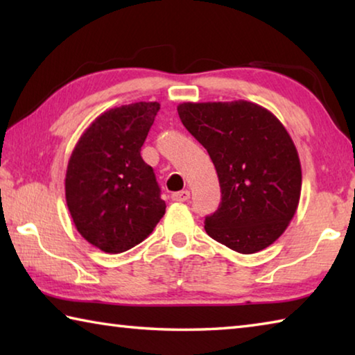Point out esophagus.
<instances>
[{"mask_svg": "<svg viewBox=\"0 0 355 355\" xmlns=\"http://www.w3.org/2000/svg\"><path fill=\"white\" fill-rule=\"evenodd\" d=\"M189 196H191L189 191H188V189H183V191L173 192V194H172V200H175V202H188Z\"/></svg>", "mask_w": 355, "mask_h": 355, "instance_id": "34e87169", "label": "esophagus"}]
</instances>
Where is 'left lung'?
Returning a JSON list of instances; mask_svg holds the SVG:
<instances>
[{"instance_id":"obj_1","label":"left lung","mask_w":355,"mask_h":355,"mask_svg":"<svg viewBox=\"0 0 355 355\" xmlns=\"http://www.w3.org/2000/svg\"><path fill=\"white\" fill-rule=\"evenodd\" d=\"M177 111L218 172L222 199L205 218L207 233L239 254L266 249L290 225L300 199L291 136L271 111L245 100L182 103Z\"/></svg>"}]
</instances>
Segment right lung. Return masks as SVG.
<instances>
[{
    "label": "right lung",
    "mask_w": 355,
    "mask_h": 355,
    "mask_svg": "<svg viewBox=\"0 0 355 355\" xmlns=\"http://www.w3.org/2000/svg\"><path fill=\"white\" fill-rule=\"evenodd\" d=\"M158 101L106 111L89 125L71 152L65 200L80 235L106 254L142 243L164 216L155 172L141 156Z\"/></svg>",
    "instance_id": "add662e5"
}]
</instances>
